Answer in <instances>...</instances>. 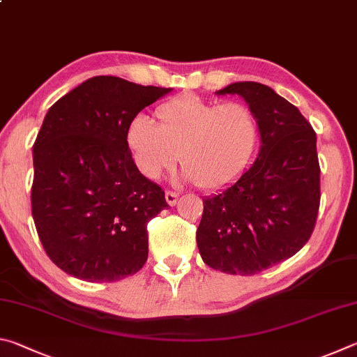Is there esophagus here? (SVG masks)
Instances as JSON below:
<instances>
[{"mask_svg":"<svg viewBox=\"0 0 357 357\" xmlns=\"http://www.w3.org/2000/svg\"><path fill=\"white\" fill-rule=\"evenodd\" d=\"M166 202L171 205V207H174L175 204H177V201H178V195L177 192H174V191H166Z\"/></svg>","mask_w":357,"mask_h":357,"instance_id":"esophagus-1","label":"esophagus"}]
</instances>
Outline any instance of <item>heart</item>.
Wrapping results in <instances>:
<instances>
[{
    "label": "heart",
    "mask_w": 357,
    "mask_h": 357,
    "mask_svg": "<svg viewBox=\"0 0 357 357\" xmlns=\"http://www.w3.org/2000/svg\"><path fill=\"white\" fill-rule=\"evenodd\" d=\"M158 127L137 116L127 131L135 165L149 180H156L178 160L183 177L207 191L238 182L251 165L259 144V121L241 102H208L183 93L156 109Z\"/></svg>",
    "instance_id": "b5f03b06"
}]
</instances>
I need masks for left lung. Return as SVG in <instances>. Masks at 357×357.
<instances>
[{
  "instance_id": "1",
  "label": "left lung",
  "mask_w": 357,
  "mask_h": 357,
  "mask_svg": "<svg viewBox=\"0 0 357 357\" xmlns=\"http://www.w3.org/2000/svg\"><path fill=\"white\" fill-rule=\"evenodd\" d=\"M216 93L245 98L257 116L261 146L238 182L204 199L197 248L213 270L252 276L295 255L314 232L317 135L295 105L265 84L240 81Z\"/></svg>"
}]
</instances>
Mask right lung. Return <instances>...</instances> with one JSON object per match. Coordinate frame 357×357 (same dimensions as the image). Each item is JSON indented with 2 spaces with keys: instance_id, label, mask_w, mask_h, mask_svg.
I'll return each mask as SVG.
<instances>
[{
  "instance_id": "right-lung-1",
  "label": "right lung",
  "mask_w": 357,
  "mask_h": 357,
  "mask_svg": "<svg viewBox=\"0 0 357 357\" xmlns=\"http://www.w3.org/2000/svg\"><path fill=\"white\" fill-rule=\"evenodd\" d=\"M171 91L93 77L48 109L33 147L31 207L47 255L70 276L116 282L146 264L147 222L169 205L136 167L127 131Z\"/></svg>"
}]
</instances>
